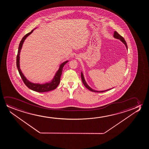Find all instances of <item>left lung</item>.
Listing matches in <instances>:
<instances>
[{
	"mask_svg": "<svg viewBox=\"0 0 149 149\" xmlns=\"http://www.w3.org/2000/svg\"><path fill=\"white\" fill-rule=\"evenodd\" d=\"M113 37L115 38H116L117 39H119V40H120V41L122 42L124 44L125 46H126V47L127 49H128V47H127V45L126 42V41L125 40L124 38H123V37H122L120 35H119L118 33L116 32V31H115L114 32V35H113ZM81 77L82 81V83L84 84V86H86V88H87L88 90H90L91 91H92V92H98V93H102V92H106V91H107L108 90H111V89H112V88H110V89H108V90H105V91H95V90H93V89H92V88H90L89 86H88V84H86V80L84 79V75H83V73H81Z\"/></svg>",
	"mask_w": 149,
	"mask_h": 149,
	"instance_id": "left-lung-1",
	"label": "left lung"
}]
</instances>
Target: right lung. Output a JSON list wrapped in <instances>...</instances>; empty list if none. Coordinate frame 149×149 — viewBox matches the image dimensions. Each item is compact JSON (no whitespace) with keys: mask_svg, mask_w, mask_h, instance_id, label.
I'll return each instance as SVG.
<instances>
[{"mask_svg":"<svg viewBox=\"0 0 149 149\" xmlns=\"http://www.w3.org/2000/svg\"><path fill=\"white\" fill-rule=\"evenodd\" d=\"M34 29H33L31 31L30 33H27L26 35L24 36V37L23 38L21 41H20V43L19 44V46L18 51V54L17 55L16 64L19 73L23 81L24 82L25 84L28 87V88L33 90L35 92H39V93H43V92H49L52 90H54L56 88H57V86H58L59 82H60V80H61V77L62 71H63V69L65 65V63H68L67 61L63 62V63H61V65L59 66V69L57 71V72L55 74L54 77L53 78V79L50 82H47L44 84H33L31 82L29 81V80L27 79L26 77H25L24 75H23L22 72H21L20 68V53L21 49L22 47L23 44L25 40L26 39L27 37L29 36V35H31V33H33V31Z\"/></svg>","mask_w":149,"mask_h":149,"instance_id":"add662e5","label":"right lung"}]
</instances>
